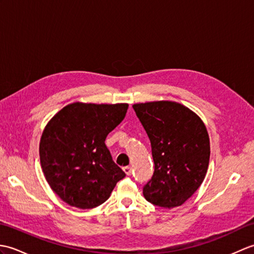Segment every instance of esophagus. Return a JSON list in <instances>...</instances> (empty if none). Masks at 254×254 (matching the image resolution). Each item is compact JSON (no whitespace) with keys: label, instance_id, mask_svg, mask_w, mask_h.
I'll list each match as a JSON object with an SVG mask.
<instances>
[{"label":"esophagus","instance_id":"obj_1","mask_svg":"<svg viewBox=\"0 0 254 254\" xmlns=\"http://www.w3.org/2000/svg\"><path fill=\"white\" fill-rule=\"evenodd\" d=\"M123 171L126 172L127 176H130L132 174V168L130 166H127V167H123Z\"/></svg>","mask_w":254,"mask_h":254}]
</instances>
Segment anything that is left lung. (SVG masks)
Here are the masks:
<instances>
[{
  "instance_id": "obj_1",
  "label": "left lung",
  "mask_w": 254,
  "mask_h": 254,
  "mask_svg": "<svg viewBox=\"0 0 254 254\" xmlns=\"http://www.w3.org/2000/svg\"><path fill=\"white\" fill-rule=\"evenodd\" d=\"M152 145L155 171L143 189L148 202L180 206L201 187L209 164V137L202 119L179 102L134 104Z\"/></svg>"
}]
</instances>
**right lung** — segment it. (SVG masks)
<instances>
[{
  "label": "right lung",
  "mask_w": 254,
  "mask_h": 254,
  "mask_svg": "<svg viewBox=\"0 0 254 254\" xmlns=\"http://www.w3.org/2000/svg\"><path fill=\"white\" fill-rule=\"evenodd\" d=\"M127 108V104L76 101L47 123L39 144L40 164L47 182L62 201L77 208H94L106 202L126 177L105 141Z\"/></svg>",
  "instance_id": "obj_1"
}]
</instances>
